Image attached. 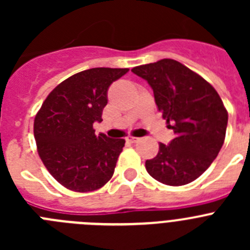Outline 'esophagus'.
I'll list each match as a JSON object with an SVG mask.
<instances>
[{
	"mask_svg": "<svg viewBox=\"0 0 250 250\" xmlns=\"http://www.w3.org/2000/svg\"><path fill=\"white\" fill-rule=\"evenodd\" d=\"M126 141H129V143L134 144V143H138V141H140V138H134V136H130V138L126 139Z\"/></svg>",
	"mask_w": 250,
	"mask_h": 250,
	"instance_id": "esophagus-1",
	"label": "esophagus"
}]
</instances>
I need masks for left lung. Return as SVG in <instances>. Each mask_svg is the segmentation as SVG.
I'll use <instances>...</instances> for the list:
<instances>
[{
  "label": "left lung",
  "mask_w": 250,
  "mask_h": 250,
  "mask_svg": "<svg viewBox=\"0 0 250 250\" xmlns=\"http://www.w3.org/2000/svg\"><path fill=\"white\" fill-rule=\"evenodd\" d=\"M131 71L147 81L159 111L175 134L146 160L147 173L171 187L194 182L224 144L228 112L222 99L210 83L175 60H159Z\"/></svg>",
  "instance_id": "8db88e82"
}]
</instances>
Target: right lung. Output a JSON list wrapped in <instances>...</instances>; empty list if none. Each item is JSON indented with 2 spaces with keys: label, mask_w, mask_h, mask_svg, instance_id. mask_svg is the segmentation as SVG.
Segmentation results:
<instances>
[{
  "label": "right lung",
  "mask_w": 250,
  "mask_h": 250,
  "mask_svg": "<svg viewBox=\"0 0 250 250\" xmlns=\"http://www.w3.org/2000/svg\"><path fill=\"white\" fill-rule=\"evenodd\" d=\"M129 68L95 67L57 85L43 101L34 123L37 151L48 173L77 193L98 190L111 179L125 145L124 139L95 135L107 90Z\"/></svg>",
  "instance_id": "right-lung-1"
}]
</instances>
